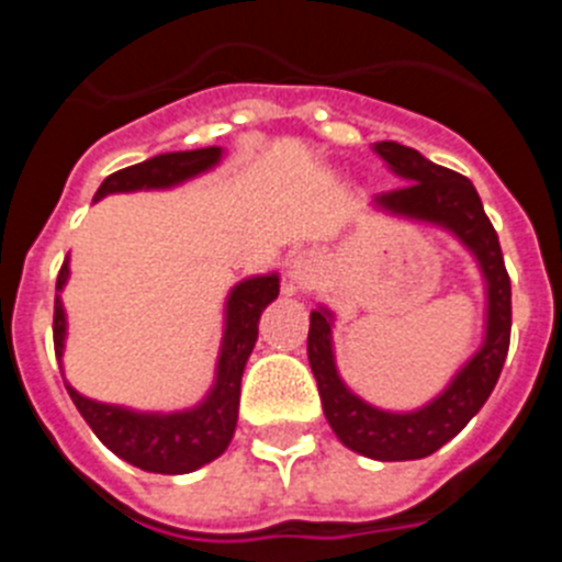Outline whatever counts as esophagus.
Returning a JSON list of instances; mask_svg holds the SVG:
<instances>
[{
	"label": "esophagus",
	"instance_id": "1",
	"mask_svg": "<svg viewBox=\"0 0 562 562\" xmlns=\"http://www.w3.org/2000/svg\"><path fill=\"white\" fill-rule=\"evenodd\" d=\"M286 276H290V284H295L297 290H310L317 281V276H321V261H317L315 256H310V252H306V256H297L290 265V272H286Z\"/></svg>",
	"mask_w": 562,
	"mask_h": 562
}]
</instances>
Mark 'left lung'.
I'll use <instances>...</instances> for the list:
<instances>
[{"instance_id": "left-lung-1", "label": "left lung", "mask_w": 562, "mask_h": 562, "mask_svg": "<svg viewBox=\"0 0 562 562\" xmlns=\"http://www.w3.org/2000/svg\"><path fill=\"white\" fill-rule=\"evenodd\" d=\"M374 151L389 162L391 171L405 186L380 193L371 205L391 216L436 225L459 238L475 258L486 290L484 340L473 357L456 371L445 391L416 411H382L357 396L337 371L335 342H331L335 315L326 306L312 310L306 351L324 402L326 422L337 439L369 459L414 461L448 445L493 394L509 351L513 286L501 256L498 233L493 222L486 220L473 182L450 168L436 166L416 148L402 143L380 140L374 143Z\"/></svg>"}]
</instances>
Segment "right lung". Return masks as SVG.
I'll return each mask as SVG.
<instances>
[{
    "label": "right lung",
    "mask_w": 562,
    "mask_h": 562,
    "mask_svg": "<svg viewBox=\"0 0 562 562\" xmlns=\"http://www.w3.org/2000/svg\"><path fill=\"white\" fill-rule=\"evenodd\" d=\"M222 148H196V151H168L151 160L128 166L123 171L109 173L95 193V202L109 193L132 191H166L182 182L211 171L222 162ZM69 278V258L61 265L56 281V315H53V342L56 357H64L67 342V312H64L61 290ZM278 272L250 276L238 281L225 301V331H222L220 360L211 391L200 405L186 411H134L123 405L89 400L78 394L67 382L69 400L87 419L92 434L128 464L140 467L146 473L182 475L200 470L207 461L220 459L233 439L238 422V394H241V374L247 357L258 340V317L278 297Z\"/></svg>",
    "instance_id": "obj_1"
}]
</instances>
